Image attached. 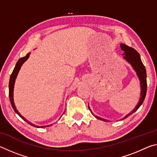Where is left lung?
Returning a JSON list of instances; mask_svg holds the SVG:
<instances>
[{"label": "left lung", "mask_w": 157, "mask_h": 157, "mask_svg": "<svg viewBox=\"0 0 157 157\" xmlns=\"http://www.w3.org/2000/svg\"><path fill=\"white\" fill-rule=\"evenodd\" d=\"M121 48L122 50H123V51L124 52V53L123 54L124 55V58L129 63H131V65L133 66V68H134V70L136 71L137 75L139 76V78L140 79V87H141V93H140L141 96H140V98L139 103H138L136 107L134 108V109L133 110L131 113H129L128 115H127L124 118H123V119L127 118V117L129 116L130 115H132L133 113L136 112V111L138 110V109L140 107V106L143 104V101H144V100H145V95H146V92H147V79H146V78H147V75H146L145 67L141 62L139 53L134 48L127 46V45H125V44H121ZM90 111H91V109H90ZM95 117H96L98 119H100V120L107 121L105 120V119L99 118V117H98V116H95Z\"/></svg>", "instance_id": "8db88e82"}]
</instances>
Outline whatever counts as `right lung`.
Wrapping results in <instances>:
<instances>
[{
    "instance_id": "add662e5",
    "label": "right lung",
    "mask_w": 157,
    "mask_h": 157,
    "mask_svg": "<svg viewBox=\"0 0 157 157\" xmlns=\"http://www.w3.org/2000/svg\"><path fill=\"white\" fill-rule=\"evenodd\" d=\"M29 55H30V52L28 53V54L26 55L25 57L20 58V59L18 60L17 63H16L15 68H14V70H13V72L11 74V76H10V82H9V97H10V103H11L12 108L14 109V110L15 112L17 113L18 115L21 117V118L23 119V120H24L25 122H27L28 124H31V125H33L34 127H39V126H36L35 124H32L31 123H30V122H28L27 120H26V119L24 118V117H23L22 116H21V113L18 112V111L17 110V109H16L15 105H14V101H13V100H13V90H14V85L16 78H17V76L18 75V71H19V70H20L21 66H22L23 63L25 62V61H26V60L28 59V58L29 57ZM64 112H65V111H64ZM64 112H63V113H64ZM48 126L49 125H47V126H45V127H48Z\"/></svg>"
}]
</instances>
